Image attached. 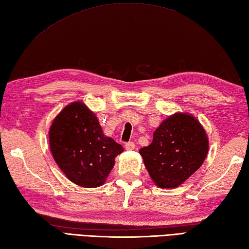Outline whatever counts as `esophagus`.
I'll list each match as a JSON object with an SVG mask.
<instances>
[{
    "instance_id": "1",
    "label": "esophagus",
    "mask_w": 249,
    "mask_h": 249,
    "mask_svg": "<svg viewBox=\"0 0 249 249\" xmlns=\"http://www.w3.org/2000/svg\"><path fill=\"white\" fill-rule=\"evenodd\" d=\"M135 143L133 141H129V142H126L125 143V149L126 150H128V151H131V150H134L135 149Z\"/></svg>"
}]
</instances>
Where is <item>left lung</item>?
<instances>
[{"instance_id":"1","label":"left lung","mask_w":249,"mask_h":249,"mask_svg":"<svg viewBox=\"0 0 249 249\" xmlns=\"http://www.w3.org/2000/svg\"><path fill=\"white\" fill-rule=\"evenodd\" d=\"M208 151V137L199 122L189 114L176 113L162 122L152 143L139 152L157 186L174 188L198 170Z\"/></svg>"}]
</instances>
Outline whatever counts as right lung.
Returning <instances> with one entry per match:
<instances>
[{"instance_id":"obj_1","label":"right lung","mask_w":249,"mask_h":249,"mask_svg":"<svg viewBox=\"0 0 249 249\" xmlns=\"http://www.w3.org/2000/svg\"><path fill=\"white\" fill-rule=\"evenodd\" d=\"M52 156L67 178L79 186L103 185L123 146L106 137L92 111L80 102L63 109L49 130Z\"/></svg>"}]
</instances>
